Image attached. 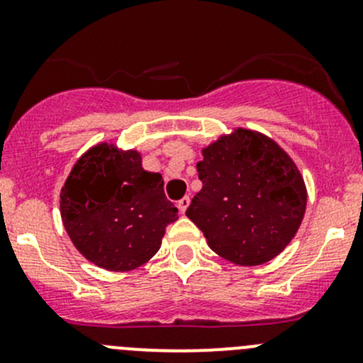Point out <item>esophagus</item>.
Returning a JSON list of instances; mask_svg holds the SVG:
<instances>
[{
	"label": "esophagus",
	"mask_w": 363,
	"mask_h": 363,
	"mask_svg": "<svg viewBox=\"0 0 363 363\" xmlns=\"http://www.w3.org/2000/svg\"><path fill=\"white\" fill-rule=\"evenodd\" d=\"M177 207H179V212H181V214H184L186 208L189 207V196H184V199L179 200V202H177Z\"/></svg>",
	"instance_id": "obj_1"
}]
</instances>
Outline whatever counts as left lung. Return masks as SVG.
<instances>
[{
  "label": "left lung",
  "instance_id": "8db88e82",
  "mask_svg": "<svg viewBox=\"0 0 363 363\" xmlns=\"http://www.w3.org/2000/svg\"><path fill=\"white\" fill-rule=\"evenodd\" d=\"M202 189L186 216L208 247L242 267L263 265L291 242L302 225L307 188L295 161L267 135L233 128L202 147Z\"/></svg>",
  "mask_w": 363,
  "mask_h": 363
}]
</instances>
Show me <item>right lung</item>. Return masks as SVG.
<instances>
[{"label": "right lung", "instance_id": "right-lung-1", "mask_svg": "<svg viewBox=\"0 0 363 363\" xmlns=\"http://www.w3.org/2000/svg\"><path fill=\"white\" fill-rule=\"evenodd\" d=\"M61 221L77 251L96 267L128 272L161 247L177 207L137 149L98 142L73 164L60 193Z\"/></svg>", "mask_w": 363, "mask_h": 363}]
</instances>
